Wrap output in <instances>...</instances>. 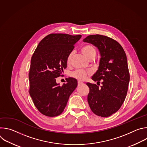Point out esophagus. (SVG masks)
<instances>
[{"label":"esophagus","instance_id":"1","mask_svg":"<svg viewBox=\"0 0 147 147\" xmlns=\"http://www.w3.org/2000/svg\"><path fill=\"white\" fill-rule=\"evenodd\" d=\"M82 84H83L82 82H81V81H78V86H80V85Z\"/></svg>","mask_w":147,"mask_h":147}]
</instances>
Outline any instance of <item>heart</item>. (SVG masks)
<instances>
[{
    "label": "heart",
    "instance_id": "1",
    "mask_svg": "<svg viewBox=\"0 0 147 147\" xmlns=\"http://www.w3.org/2000/svg\"><path fill=\"white\" fill-rule=\"evenodd\" d=\"M81 52L82 53V54L88 59H90L91 57H95L96 55V53L95 48L92 45H90V44H87V45L82 46L81 48ZM72 56H73L72 52H71L67 55V59H66V63L67 65H69L70 63ZM89 74H90V72L88 71L82 70V69H79V70H77L73 71L71 74V76L72 77H73L77 80H84Z\"/></svg>",
    "mask_w": 147,
    "mask_h": 147
}]
</instances>
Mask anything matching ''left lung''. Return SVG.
I'll list each match as a JSON object with an SVG mask.
<instances>
[{
  "mask_svg": "<svg viewBox=\"0 0 147 147\" xmlns=\"http://www.w3.org/2000/svg\"><path fill=\"white\" fill-rule=\"evenodd\" d=\"M83 41L98 48L99 65L92 80L99 84L103 80L100 88L95 84H86L90 88L89 106L97 116H110L120 108L127 95L130 74L126 55L119 43L107 36L91 35Z\"/></svg>",
  "mask_w": 147,
  "mask_h": 147,
  "instance_id": "8db88e82",
  "label": "left lung"
}]
</instances>
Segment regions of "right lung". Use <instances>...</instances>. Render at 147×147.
I'll list each match as a JSON object with an SVG mask.
<instances>
[{
    "label": "right lung",
    "mask_w": 147,
    "mask_h": 147,
    "mask_svg": "<svg viewBox=\"0 0 147 147\" xmlns=\"http://www.w3.org/2000/svg\"><path fill=\"white\" fill-rule=\"evenodd\" d=\"M81 37V35L51 34L40 40L32 55L29 93L35 107L44 115H60L77 86L74 78H68L62 86L56 81L67 67V56Z\"/></svg>",
    "instance_id": "add662e5"
}]
</instances>
